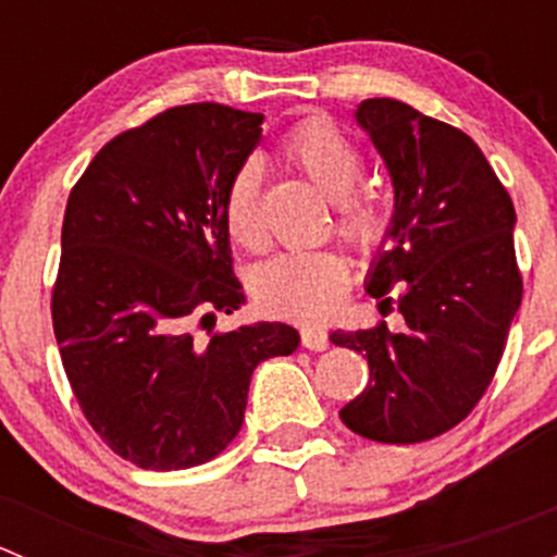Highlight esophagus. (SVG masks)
I'll use <instances>...</instances> for the list:
<instances>
[{
    "label": "esophagus",
    "instance_id": "obj_1",
    "mask_svg": "<svg viewBox=\"0 0 557 557\" xmlns=\"http://www.w3.org/2000/svg\"><path fill=\"white\" fill-rule=\"evenodd\" d=\"M301 345H305L307 350H325V347H329V334L305 325V329H301Z\"/></svg>",
    "mask_w": 557,
    "mask_h": 557
}]
</instances>
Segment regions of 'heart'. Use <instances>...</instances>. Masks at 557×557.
Listing matches in <instances>:
<instances>
[{
    "instance_id": "b5f03b06",
    "label": "heart",
    "mask_w": 557,
    "mask_h": 557,
    "mask_svg": "<svg viewBox=\"0 0 557 557\" xmlns=\"http://www.w3.org/2000/svg\"><path fill=\"white\" fill-rule=\"evenodd\" d=\"M283 153L314 188L336 201L339 232L361 250H377L385 243L391 215L372 196L352 194L363 177V156L334 123H299L285 137ZM223 226L228 237L245 250H258L267 243L261 215V172L247 161L232 174L223 194ZM350 267L336 250H290L277 252L258 263L250 274L252 296L263 310L318 323L336 312L347 294Z\"/></svg>"
}]
</instances>
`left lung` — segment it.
Returning a JSON list of instances; mask_svg holds the SVG:
<instances>
[{
	"mask_svg": "<svg viewBox=\"0 0 557 557\" xmlns=\"http://www.w3.org/2000/svg\"><path fill=\"white\" fill-rule=\"evenodd\" d=\"M356 123L393 185L391 228L367 294L383 307L387 290H401L404 329L380 323L331 334L369 363L367 387L339 418L372 442L414 445L458 425L496 374L522 299L518 218L507 188L460 128L396 99H367Z\"/></svg>",
	"mask_w": 557,
	"mask_h": 557,
	"instance_id": "8db88e82",
	"label": "left lung"
}]
</instances>
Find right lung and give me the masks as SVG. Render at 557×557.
I'll return each mask as SVG.
<instances>
[{
	"label": "right lung",
	"instance_id": "right-lung-1",
	"mask_svg": "<svg viewBox=\"0 0 557 557\" xmlns=\"http://www.w3.org/2000/svg\"><path fill=\"white\" fill-rule=\"evenodd\" d=\"M261 123L226 104L172 107L110 139L66 201L61 363L94 431L139 469H190L226 450L258 363L301 342L267 320L206 336L218 312L245 305L223 194Z\"/></svg>",
	"mask_w": 557,
	"mask_h": 557
}]
</instances>
